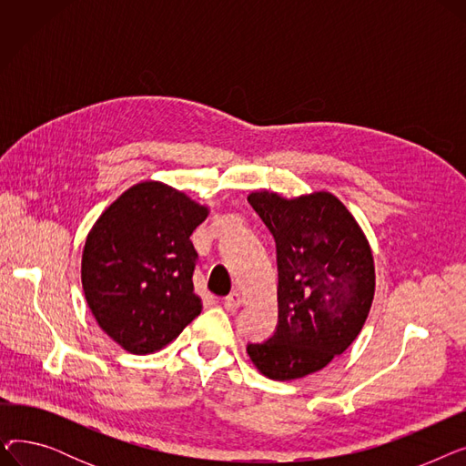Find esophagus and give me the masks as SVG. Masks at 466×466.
I'll return each mask as SVG.
<instances>
[{
	"mask_svg": "<svg viewBox=\"0 0 466 466\" xmlns=\"http://www.w3.org/2000/svg\"><path fill=\"white\" fill-rule=\"evenodd\" d=\"M241 302H243V299H241L239 292H238V290H232L230 295L225 299L223 306H225L227 311H236V309L241 306Z\"/></svg>",
	"mask_w": 466,
	"mask_h": 466,
	"instance_id": "34e87169",
	"label": "esophagus"
}]
</instances>
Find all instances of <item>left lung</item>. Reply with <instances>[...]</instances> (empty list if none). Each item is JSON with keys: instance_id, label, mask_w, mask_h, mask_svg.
I'll list each match as a JSON object with an SVG mask.
<instances>
[{"instance_id": "8db88e82", "label": "left lung", "mask_w": 466, "mask_h": 466, "mask_svg": "<svg viewBox=\"0 0 466 466\" xmlns=\"http://www.w3.org/2000/svg\"><path fill=\"white\" fill-rule=\"evenodd\" d=\"M249 204L272 232L278 253V327L248 353L270 380H297L344 353L374 300V258L353 215L336 196L285 200L253 192Z\"/></svg>"}]
</instances>
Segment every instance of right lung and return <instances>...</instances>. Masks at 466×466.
I'll use <instances>...</instances> for the list:
<instances>
[{
    "mask_svg": "<svg viewBox=\"0 0 466 466\" xmlns=\"http://www.w3.org/2000/svg\"><path fill=\"white\" fill-rule=\"evenodd\" d=\"M208 208L145 181L116 198L92 227L81 262L85 299L97 325L136 355L162 350L202 311L190 234Z\"/></svg>",
    "mask_w": 466,
    "mask_h": 466,
    "instance_id": "add662e5",
    "label": "right lung"
}]
</instances>
